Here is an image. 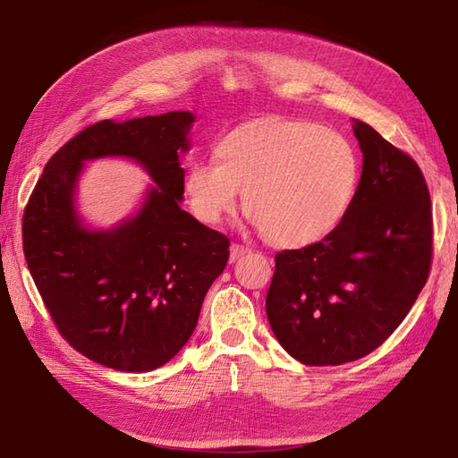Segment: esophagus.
Returning a JSON list of instances; mask_svg holds the SVG:
<instances>
[{"mask_svg":"<svg viewBox=\"0 0 458 458\" xmlns=\"http://www.w3.org/2000/svg\"><path fill=\"white\" fill-rule=\"evenodd\" d=\"M246 254H250V248L242 246V244H237V242H233V244H231L229 261H237L239 258H242V256H246Z\"/></svg>","mask_w":458,"mask_h":458,"instance_id":"1","label":"esophagus"}]
</instances>
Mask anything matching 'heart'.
Wrapping results in <instances>:
<instances>
[{
  "mask_svg": "<svg viewBox=\"0 0 458 458\" xmlns=\"http://www.w3.org/2000/svg\"><path fill=\"white\" fill-rule=\"evenodd\" d=\"M359 158L338 131L315 122L261 118L231 131L216 147V164H195L185 191L204 224L237 208L273 246L303 248L335 231L353 200Z\"/></svg>",
  "mask_w": 458,
  "mask_h": 458,
  "instance_id": "b5f03b06",
  "label": "heart"
}]
</instances>
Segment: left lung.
<instances>
[{
  "mask_svg": "<svg viewBox=\"0 0 458 458\" xmlns=\"http://www.w3.org/2000/svg\"><path fill=\"white\" fill-rule=\"evenodd\" d=\"M353 133L363 174L340 225L275 256L266 310L283 348L310 367L374 352L411 311L434 252L432 202L407 152L361 120Z\"/></svg>",
  "mask_w": 458,
  "mask_h": 458,
  "instance_id": "left-lung-1",
  "label": "left lung"
}]
</instances>
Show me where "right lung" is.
I'll return each mask as SVG.
<instances>
[{"instance_id": "1", "label": "right lung", "mask_w": 458, "mask_h": 458, "mask_svg": "<svg viewBox=\"0 0 458 458\" xmlns=\"http://www.w3.org/2000/svg\"><path fill=\"white\" fill-rule=\"evenodd\" d=\"M195 116L187 110L97 122L64 143L24 208L22 248L61 336L108 369L147 372L168 363L197 327L208 288L224 273L229 239L182 210ZM128 156L157 188L131 220L89 232L73 210L84 159Z\"/></svg>"}]
</instances>
